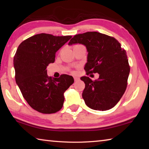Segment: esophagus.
<instances>
[{
  "label": "esophagus",
  "instance_id": "esophagus-1",
  "mask_svg": "<svg viewBox=\"0 0 149 149\" xmlns=\"http://www.w3.org/2000/svg\"><path fill=\"white\" fill-rule=\"evenodd\" d=\"M79 80V78L78 77H74V81H77Z\"/></svg>",
  "mask_w": 149,
  "mask_h": 149
}]
</instances>
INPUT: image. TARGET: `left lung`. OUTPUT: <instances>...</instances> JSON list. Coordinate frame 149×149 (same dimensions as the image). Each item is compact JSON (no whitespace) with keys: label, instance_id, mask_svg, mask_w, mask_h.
<instances>
[{"label":"left lung","instance_id":"8db88e82","mask_svg":"<svg viewBox=\"0 0 149 149\" xmlns=\"http://www.w3.org/2000/svg\"><path fill=\"white\" fill-rule=\"evenodd\" d=\"M78 43L86 47L88 52L85 71L99 74L94 81L89 77H81L85 84L83 99L93 110L111 109L127 87L130 68L125 50L114 37L96 31L75 35L68 45Z\"/></svg>","mask_w":149,"mask_h":149}]
</instances>
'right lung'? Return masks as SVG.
<instances>
[{
    "label": "right lung",
    "mask_w": 149,
    "mask_h": 149,
    "mask_svg": "<svg viewBox=\"0 0 149 149\" xmlns=\"http://www.w3.org/2000/svg\"><path fill=\"white\" fill-rule=\"evenodd\" d=\"M72 36L41 33L25 40L14 58L15 79L29 105L43 114L59 111L64 102V93L74 82L71 75L59 78L47 75V67L55 60L56 52Z\"/></svg>",
    "instance_id": "add662e5"
}]
</instances>
